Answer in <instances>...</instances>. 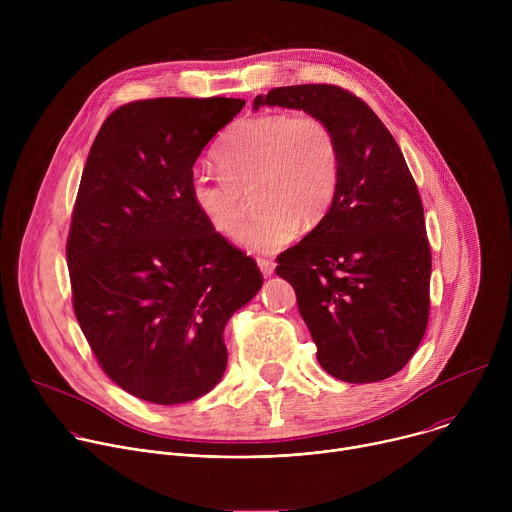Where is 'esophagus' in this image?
I'll return each mask as SVG.
<instances>
[{"instance_id":"34e87169","label":"esophagus","mask_w":512,"mask_h":512,"mask_svg":"<svg viewBox=\"0 0 512 512\" xmlns=\"http://www.w3.org/2000/svg\"><path fill=\"white\" fill-rule=\"evenodd\" d=\"M257 265H259V269H261L263 275H271L273 269H275V263H273L271 259H265V257H259V259H257Z\"/></svg>"}]
</instances>
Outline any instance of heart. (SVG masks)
I'll return each instance as SVG.
<instances>
[{
  "instance_id": "b5f03b06",
  "label": "heart",
  "mask_w": 512,
  "mask_h": 512,
  "mask_svg": "<svg viewBox=\"0 0 512 512\" xmlns=\"http://www.w3.org/2000/svg\"><path fill=\"white\" fill-rule=\"evenodd\" d=\"M221 174L196 170L190 200L204 223L225 239L239 233L249 198L257 214L239 241L273 253L314 229L332 206L340 176L338 141L314 113H267L235 123L214 152Z\"/></svg>"
}]
</instances>
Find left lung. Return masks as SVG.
Wrapping results in <instances>:
<instances>
[{"instance_id": "1", "label": "left lung", "mask_w": 512, "mask_h": 512, "mask_svg": "<svg viewBox=\"0 0 512 512\" xmlns=\"http://www.w3.org/2000/svg\"><path fill=\"white\" fill-rule=\"evenodd\" d=\"M261 105L304 109L336 135L340 176L330 210L277 257L296 289L322 369L344 383L399 373L429 318L431 249L417 184L391 131L338 85L271 89Z\"/></svg>"}]
</instances>
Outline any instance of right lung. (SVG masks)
<instances>
[{
  "instance_id": "right-lung-1",
  "label": "right lung",
  "mask_w": 512,
  "mask_h": 512,
  "mask_svg": "<svg viewBox=\"0 0 512 512\" xmlns=\"http://www.w3.org/2000/svg\"><path fill=\"white\" fill-rule=\"evenodd\" d=\"M243 105L133 101L89 152L66 239L72 308L103 373L143 401L188 403L221 381L225 326L263 283L190 200L196 158Z\"/></svg>"
}]
</instances>
